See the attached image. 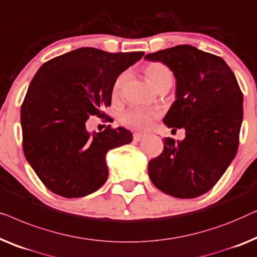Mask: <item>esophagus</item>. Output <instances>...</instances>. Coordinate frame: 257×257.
Segmentation results:
<instances>
[{
	"label": "esophagus",
	"instance_id": "obj_1",
	"mask_svg": "<svg viewBox=\"0 0 257 257\" xmlns=\"http://www.w3.org/2000/svg\"><path fill=\"white\" fill-rule=\"evenodd\" d=\"M143 139H144L143 134H140V133L134 134V141H135V142H140V141H142Z\"/></svg>",
	"mask_w": 257,
	"mask_h": 257
}]
</instances>
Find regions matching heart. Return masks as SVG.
Here are the masks:
<instances>
[{
  "mask_svg": "<svg viewBox=\"0 0 257 257\" xmlns=\"http://www.w3.org/2000/svg\"><path fill=\"white\" fill-rule=\"evenodd\" d=\"M144 74L149 84L153 87L157 88L162 82L166 80H172V73L165 65L161 63H151L144 70ZM125 74L121 73L114 80L111 87V95L114 97L118 96L123 86ZM158 113L156 110H143V109H128L120 116L122 124L127 125L133 129H146L153 118L157 117Z\"/></svg>",
  "mask_w": 257,
  "mask_h": 257,
  "instance_id": "1",
  "label": "heart"
}]
</instances>
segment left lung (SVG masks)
<instances>
[{
	"label": "left lung",
	"instance_id": "obj_1",
	"mask_svg": "<svg viewBox=\"0 0 257 257\" xmlns=\"http://www.w3.org/2000/svg\"><path fill=\"white\" fill-rule=\"evenodd\" d=\"M176 78V100L163 122L185 129V139L164 140L160 156L148 164L151 182L182 199L212 189L235 157L243 118V95L226 61L191 45L149 53Z\"/></svg>",
	"mask_w": 257,
	"mask_h": 257
}]
</instances>
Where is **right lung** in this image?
<instances>
[{
	"mask_svg": "<svg viewBox=\"0 0 257 257\" xmlns=\"http://www.w3.org/2000/svg\"><path fill=\"white\" fill-rule=\"evenodd\" d=\"M143 56L81 48L39 67L21 107L23 151L53 193L85 197L106 183L107 153L132 142L133 134L110 125L91 134L86 121L91 115L103 116L114 80Z\"/></svg>",
	"mask_w": 257,
	"mask_h": 257,
	"instance_id": "1",
	"label": "right lung"
}]
</instances>
